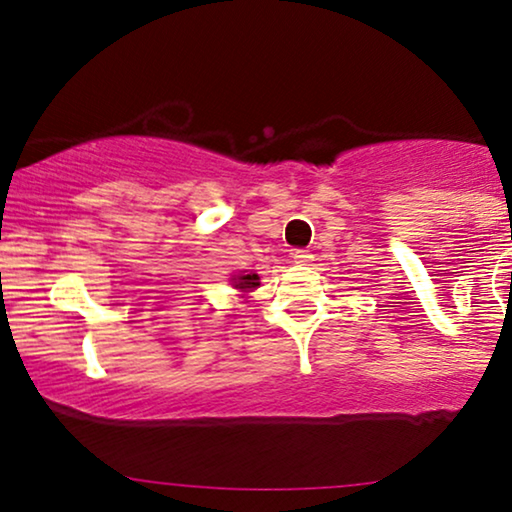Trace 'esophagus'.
I'll return each instance as SVG.
<instances>
[{
  "instance_id": "34e87169",
  "label": "esophagus",
  "mask_w": 512,
  "mask_h": 512,
  "mask_svg": "<svg viewBox=\"0 0 512 512\" xmlns=\"http://www.w3.org/2000/svg\"><path fill=\"white\" fill-rule=\"evenodd\" d=\"M291 258H293V261H296V263H310V261H312V254H310V251H305V249H296V251H293V254H291Z\"/></svg>"
}]
</instances>
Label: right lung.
Listing matches in <instances>:
<instances>
[{"label":"right lung","mask_w":512,"mask_h":512,"mask_svg":"<svg viewBox=\"0 0 512 512\" xmlns=\"http://www.w3.org/2000/svg\"><path fill=\"white\" fill-rule=\"evenodd\" d=\"M233 286L235 289H240L242 293H249V291H254L256 286H261V282H258L256 272H242V275L233 277Z\"/></svg>","instance_id":"obj_1"}]
</instances>
